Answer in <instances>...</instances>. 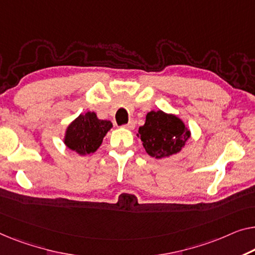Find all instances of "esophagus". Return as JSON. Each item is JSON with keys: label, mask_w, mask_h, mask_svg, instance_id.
I'll use <instances>...</instances> for the list:
<instances>
[{"label": "esophagus", "mask_w": 255, "mask_h": 255, "mask_svg": "<svg viewBox=\"0 0 255 255\" xmlns=\"http://www.w3.org/2000/svg\"><path fill=\"white\" fill-rule=\"evenodd\" d=\"M124 127L126 128V129H130V130H131V129L135 128V121L134 120H130L127 125H125Z\"/></svg>", "instance_id": "obj_1"}]
</instances>
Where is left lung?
Masks as SVG:
<instances>
[{
  "label": "left lung",
  "mask_w": 255,
  "mask_h": 255,
  "mask_svg": "<svg viewBox=\"0 0 255 255\" xmlns=\"http://www.w3.org/2000/svg\"><path fill=\"white\" fill-rule=\"evenodd\" d=\"M138 137L146 153L157 159L178 153L191 136L183 121L174 115L151 111L138 129Z\"/></svg>",
  "instance_id": "1"
}]
</instances>
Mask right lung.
<instances>
[{"mask_svg": "<svg viewBox=\"0 0 255 255\" xmlns=\"http://www.w3.org/2000/svg\"><path fill=\"white\" fill-rule=\"evenodd\" d=\"M111 128V121L98 119L95 112H87L68 125L64 143L68 149L80 155L94 153Z\"/></svg>", "mask_w": 255, "mask_h": 255, "instance_id": "obj_1", "label": "right lung"}]
</instances>
